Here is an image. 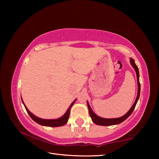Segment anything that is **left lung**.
<instances>
[{"label": "left lung", "mask_w": 159, "mask_h": 159, "mask_svg": "<svg viewBox=\"0 0 159 159\" xmlns=\"http://www.w3.org/2000/svg\"><path fill=\"white\" fill-rule=\"evenodd\" d=\"M131 65L133 66V68L135 70L136 74H137V79H138V95H137V98L135 101H134L133 105L131 107V108L130 110L126 113V114L123 116L120 117V118H104L102 117L98 116V115H96L95 113L93 112V111L91 109V107H90V104L88 102H87L88 104V110H89V114H90V116L91 117V119L93 121L94 123H95L97 125H116V124H119V123H122L124 121V120L127 118L128 117L130 116L131 115L132 113H133V110L135 107L137 102H138L139 98V94H140V83H139V70H138V66L135 64V62L133 59L130 58V60Z\"/></svg>", "instance_id": "left-lung-1"}]
</instances>
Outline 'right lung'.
<instances>
[{
  "label": "right lung",
  "mask_w": 159,
  "mask_h": 159,
  "mask_svg": "<svg viewBox=\"0 0 159 159\" xmlns=\"http://www.w3.org/2000/svg\"><path fill=\"white\" fill-rule=\"evenodd\" d=\"M75 101H76V99H75V100L71 104V105L69 106V107L68 108V109H67V111H66L65 114H64L62 116L59 118H57V119H43V118L37 117L29 111V109L26 108V107L25 106V103H24L23 100H22V102H23L24 105H25V107L26 111H27L29 115L30 116V117L34 120L35 122H36L37 123H39V124L41 125L48 126V127H59V126H62L64 125H65L67 123V121H68V119L69 118L70 109H71V107L73 106V104H74Z\"/></svg>",
  "instance_id": "1"
}]
</instances>
